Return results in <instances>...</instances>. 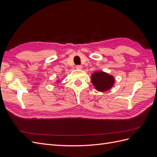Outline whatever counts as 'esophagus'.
<instances>
[{
  "instance_id": "obj_1",
  "label": "esophagus",
  "mask_w": 157,
  "mask_h": 157,
  "mask_svg": "<svg viewBox=\"0 0 157 157\" xmlns=\"http://www.w3.org/2000/svg\"><path fill=\"white\" fill-rule=\"evenodd\" d=\"M82 65H77V66H76V69H82Z\"/></svg>"
}]
</instances>
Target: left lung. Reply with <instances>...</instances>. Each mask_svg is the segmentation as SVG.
<instances>
[{"instance_id": "8db88e82", "label": "left lung", "mask_w": 157, "mask_h": 157, "mask_svg": "<svg viewBox=\"0 0 157 157\" xmlns=\"http://www.w3.org/2000/svg\"><path fill=\"white\" fill-rule=\"evenodd\" d=\"M115 79L111 75L99 71L92 75V82L98 91L105 92L110 89L114 84Z\"/></svg>"}]
</instances>
